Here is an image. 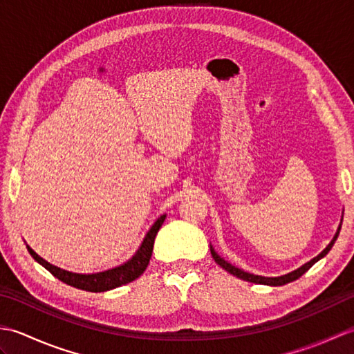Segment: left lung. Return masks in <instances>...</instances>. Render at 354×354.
I'll use <instances>...</instances> for the list:
<instances>
[{
    "mask_svg": "<svg viewBox=\"0 0 354 354\" xmlns=\"http://www.w3.org/2000/svg\"><path fill=\"white\" fill-rule=\"evenodd\" d=\"M339 231H341V227L337 228V231H336V234H335L332 242L328 243V246H327L326 250L322 251L319 255H317V257L312 259L310 261H307L306 265H303L301 268H298L297 270H293V272H290V274H288V275H283V277H270V278H269V277H260V275H254V274H250V272H245V270L239 269V268H236V266H232V265H230L228 261H225L223 259H221L219 255H217V254L214 252L213 248H212V255H213L214 261H216L217 265H219L221 268H223L225 270H228L230 274L236 275L237 278H242V280H245V281H251V283H255V284H268V286H283V284H286V283H290V281L298 280V278L301 277L303 274H306L307 270H309V269L315 265V263H317L318 260H321L322 257H324V255H327L328 251L332 250V246L335 245L337 236H339Z\"/></svg>",
    "mask_w": 354,
    "mask_h": 354,
    "instance_id": "left-lung-1",
    "label": "left lung"
}]
</instances>
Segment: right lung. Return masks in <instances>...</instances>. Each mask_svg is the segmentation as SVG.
Here are the masks:
<instances>
[{"label":"right lung","mask_w":354,"mask_h":354,"mask_svg":"<svg viewBox=\"0 0 354 354\" xmlns=\"http://www.w3.org/2000/svg\"><path fill=\"white\" fill-rule=\"evenodd\" d=\"M165 214H162L160 219H158L153 227L150 228V231L147 232V236L142 240V243L140 246V250L137 251V254L133 257L126 261L124 265L104 270V272H99V274H91V275H82V274H73L68 272V270H64L61 268H56L50 265L48 261H45L44 259H41L32 248L27 246V250L30 252V255L41 265L50 270V272L55 275L57 280H61L66 284L73 286V288H77L82 290H88V292H104V290H111L115 289L118 286L126 284L133 281L135 278H138L142 272H145L150 257H152V251H153V243H155V237L160 231L161 225L164 223Z\"/></svg>","instance_id":"obj_1"}]
</instances>
